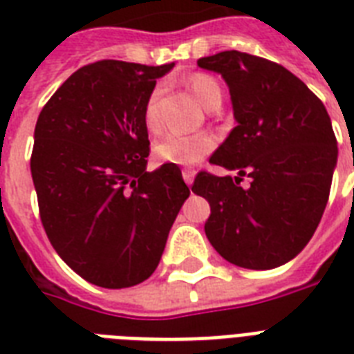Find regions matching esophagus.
<instances>
[{
	"label": "esophagus",
	"instance_id": "esophagus-1",
	"mask_svg": "<svg viewBox=\"0 0 354 354\" xmlns=\"http://www.w3.org/2000/svg\"><path fill=\"white\" fill-rule=\"evenodd\" d=\"M194 174H196V171H194V169H191V167H185V169L182 171V176H183V180H185V183H187V185H191V183H193Z\"/></svg>",
	"mask_w": 354,
	"mask_h": 354
}]
</instances>
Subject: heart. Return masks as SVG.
Listing matches in <instances>:
<instances>
[{
  "mask_svg": "<svg viewBox=\"0 0 354 354\" xmlns=\"http://www.w3.org/2000/svg\"><path fill=\"white\" fill-rule=\"evenodd\" d=\"M187 88L191 90L202 106L213 110L222 101V88L215 77L207 73H193L187 80ZM161 88L150 91L149 99L143 108V121L149 132H160L161 113H160ZM216 147V138L209 132L194 133H167L154 145V156L161 163H174V165H194L213 152Z\"/></svg>",
  "mask_w": 354,
  "mask_h": 354,
  "instance_id": "1",
  "label": "heart"
}]
</instances>
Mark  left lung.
Wrapping results in <instances>:
<instances>
[{
	"mask_svg": "<svg viewBox=\"0 0 354 354\" xmlns=\"http://www.w3.org/2000/svg\"><path fill=\"white\" fill-rule=\"evenodd\" d=\"M198 66L224 77L236 119L209 158L239 172L235 180L200 171L191 187L211 205L205 235L241 268L281 266L307 246L329 200L338 158L329 113L305 82L266 58L222 51Z\"/></svg>",
	"mask_w": 354,
	"mask_h": 354,
	"instance_id": "obj_1",
	"label": "left lung"
}]
</instances>
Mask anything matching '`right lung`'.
Returning <instances> with one entry per match:
<instances>
[{"label": "right lung", "mask_w": 354, "mask_h": 354, "mask_svg": "<svg viewBox=\"0 0 354 354\" xmlns=\"http://www.w3.org/2000/svg\"><path fill=\"white\" fill-rule=\"evenodd\" d=\"M174 64L101 60L41 108L30 174L41 226L82 279L127 288L154 274L189 187L174 163L147 172L145 102Z\"/></svg>", "instance_id": "1"}]
</instances>
